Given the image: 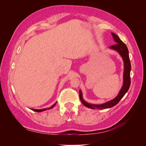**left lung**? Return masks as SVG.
Returning a JSON list of instances; mask_svg holds the SVG:
<instances>
[{
	"label": "left lung",
	"mask_w": 146,
	"mask_h": 146,
	"mask_svg": "<svg viewBox=\"0 0 146 146\" xmlns=\"http://www.w3.org/2000/svg\"><path fill=\"white\" fill-rule=\"evenodd\" d=\"M111 35L116 44L113 46H110L109 48L117 52L121 56L123 61V67H124V69H123V85L120 91H119V94L117 95L115 98L102 104H93L86 102L83 99L82 91L80 90V91H79V96H80V99L82 104L85 107L91 109L104 110L114 107V106H115L116 104H118L119 102L121 100L123 96L126 94V92L129 90L130 86L131 63L129 58V50H128L127 46L121 40L120 38L115 33H111Z\"/></svg>",
	"instance_id": "1"
}]
</instances>
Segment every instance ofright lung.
I'll use <instances>...</instances> for the list:
<instances>
[{
  "instance_id": "obj_1",
  "label": "right lung",
  "mask_w": 146,
  "mask_h": 146,
  "mask_svg": "<svg viewBox=\"0 0 146 146\" xmlns=\"http://www.w3.org/2000/svg\"><path fill=\"white\" fill-rule=\"evenodd\" d=\"M56 102L53 105L52 107H50V108H43V109H40V110H38V109H32L33 111H36V112H41V111H46V110H50V109H51V108H52L53 107H55V105H56Z\"/></svg>"
}]
</instances>
